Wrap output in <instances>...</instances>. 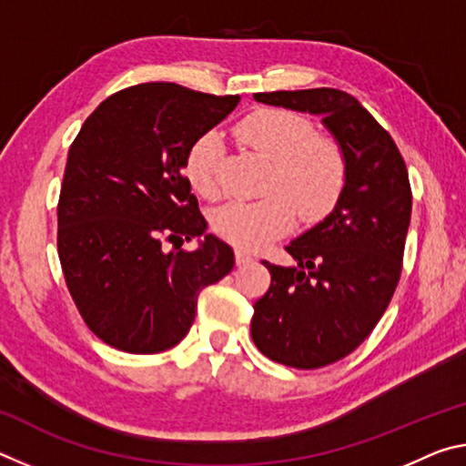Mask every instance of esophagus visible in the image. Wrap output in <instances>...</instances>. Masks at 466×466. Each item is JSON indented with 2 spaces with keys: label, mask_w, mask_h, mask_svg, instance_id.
I'll list each match as a JSON object with an SVG mask.
<instances>
[{
  "label": "esophagus",
  "mask_w": 466,
  "mask_h": 466,
  "mask_svg": "<svg viewBox=\"0 0 466 466\" xmlns=\"http://www.w3.org/2000/svg\"><path fill=\"white\" fill-rule=\"evenodd\" d=\"M255 261V257L250 255L248 250H244V248H236V265H248V263H252Z\"/></svg>",
  "instance_id": "34e87169"
}]
</instances>
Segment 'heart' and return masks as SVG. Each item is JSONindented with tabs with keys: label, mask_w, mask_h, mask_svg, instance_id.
Listing matches in <instances>:
<instances>
[{
	"label": "heart",
	"mask_w": 466,
	"mask_h": 466,
	"mask_svg": "<svg viewBox=\"0 0 466 466\" xmlns=\"http://www.w3.org/2000/svg\"><path fill=\"white\" fill-rule=\"evenodd\" d=\"M236 137L267 160L271 170L263 191L250 203H228L214 216V230L234 247L258 248L283 232L294 218L320 222L335 209L347 183V157L333 137L317 136L306 116L286 108H258L236 125ZM224 147L205 133L188 147L185 177L197 193L214 199Z\"/></svg>",
	"instance_id": "b5f03b06"
}]
</instances>
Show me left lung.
<instances>
[{"label": "left lung", "instance_id": "1", "mask_svg": "<svg viewBox=\"0 0 466 466\" xmlns=\"http://www.w3.org/2000/svg\"><path fill=\"white\" fill-rule=\"evenodd\" d=\"M257 102L310 113L345 152L335 209L286 250L294 267L263 261L271 288L255 302L252 341L278 364H333L372 333L403 267L411 187L397 144L351 94L335 88L255 94Z\"/></svg>", "mask_w": 466, "mask_h": 466}]
</instances>
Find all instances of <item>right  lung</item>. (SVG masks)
Instances as JSON below:
<instances>
[{
	"label": "right lung",
	"instance_id": "obj_1",
	"mask_svg": "<svg viewBox=\"0 0 466 466\" xmlns=\"http://www.w3.org/2000/svg\"><path fill=\"white\" fill-rule=\"evenodd\" d=\"M238 102L168 82L131 86L100 102L69 147L59 261L84 322L115 350L160 353L180 343L199 291L232 271L234 252L205 234L183 168L193 141ZM193 238L195 251L176 250Z\"/></svg>",
	"mask_w": 466,
	"mask_h": 466
}]
</instances>
